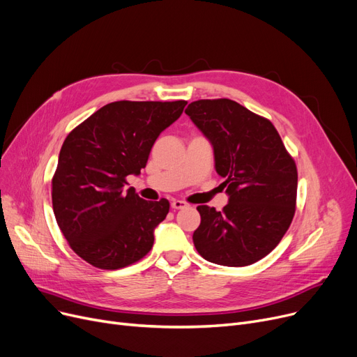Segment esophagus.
<instances>
[{
	"label": "esophagus",
	"mask_w": 357,
	"mask_h": 357,
	"mask_svg": "<svg viewBox=\"0 0 357 357\" xmlns=\"http://www.w3.org/2000/svg\"><path fill=\"white\" fill-rule=\"evenodd\" d=\"M186 204L185 201H179V199H174L172 201V204H171V207L174 208V210H182V208H186Z\"/></svg>",
	"instance_id": "esophagus-1"
}]
</instances>
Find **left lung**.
Here are the masks:
<instances>
[{"mask_svg": "<svg viewBox=\"0 0 357 357\" xmlns=\"http://www.w3.org/2000/svg\"><path fill=\"white\" fill-rule=\"evenodd\" d=\"M214 149L229 204L197 207L198 253L222 266H248L269 255L289 229L298 172L273 124L236 101L198 100L185 109Z\"/></svg>", "mask_w": 357, "mask_h": 357, "instance_id": "8db88e82", "label": "left lung"}]
</instances>
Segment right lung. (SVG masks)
Here are the masks:
<instances>
[{"mask_svg": "<svg viewBox=\"0 0 357 357\" xmlns=\"http://www.w3.org/2000/svg\"><path fill=\"white\" fill-rule=\"evenodd\" d=\"M186 101H116L65 139L52 179V204L70 249L89 265L114 271L144 257L169 201H146L126 188Z\"/></svg>", "mask_w": 357, "mask_h": 357, "instance_id": "1", "label": "right lung"}]
</instances>
